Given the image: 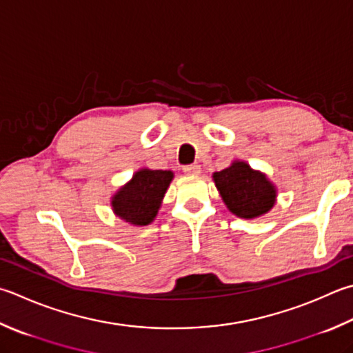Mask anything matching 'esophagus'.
I'll list each match as a JSON object with an SVG mask.
<instances>
[{
	"label": "esophagus",
	"mask_w": 353,
	"mask_h": 353,
	"mask_svg": "<svg viewBox=\"0 0 353 353\" xmlns=\"http://www.w3.org/2000/svg\"><path fill=\"white\" fill-rule=\"evenodd\" d=\"M183 172L188 175H199L201 174V165L199 164H189V165H184Z\"/></svg>",
	"instance_id": "34e87169"
}]
</instances>
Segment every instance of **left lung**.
<instances>
[{
    "label": "left lung",
    "instance_id": "obj_1",
    "mask_svg": "<svg viewBox=\"0 0 353 353\" xmlns=\"http://www.w3.org/2000/svg\"><path fill=\"white\" fill-rule=\"evenodd\" d=\"M214 181L224 204L239 218L261 216L274 208L276 199L275 185L248 163L234 161L228 169L215 172Z\"/></svg>",
    "mask_w": 353,
    "mask_h": 353
}]
</instances>
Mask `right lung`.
I'll return each mask as SVG.
<instances>
[{
	"label": "right lung",
	"instance_id": "add662e5",
	"mask_svg": "<svg viewBox=\"0 0 353 353\" xmlns=\"http://www.w3.org/2000/svg\"><path fill=\"white\" fill-rule=\"evenodd\" d=\"M172 178L174 172L170 170L139 169L130 181L112 196V210L129 224H150L158 214Z\"/></svg>",
	"mask_w": 353,
	"mask_h": 353
}]
</instances>
